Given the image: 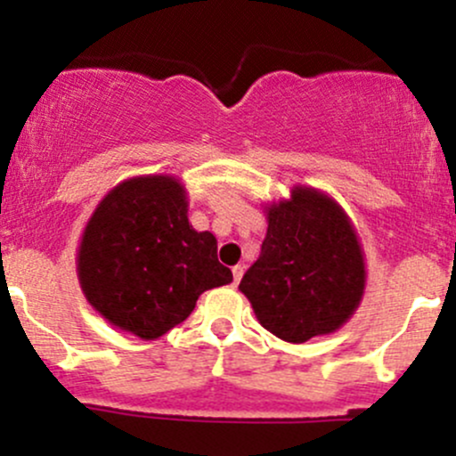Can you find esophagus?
Masks as SVG:
<instances>
[{"instance_id":"obj_1","label":"esophagus","mask_w":456,"mask_h":456,"mask_svg":"<svg viewBox=\"0 0 456 456\" xmlns=\"http://www.w3.org/2000/svg\"><path fill=\"white\" fill-rule=\"evenodd\" d=\"M244 268L246 266H241V264H237V266L232 268V281H235V284H240L241 275H244Z\"/></svg>"}]
</instances>
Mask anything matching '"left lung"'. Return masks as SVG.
I'll use <instances>...</instances> for the list:
<instances>
[{"label": "left lung", "instance_id": "8db88e82", "mask_svg": "<svg viewBox=\"0 0 456 456\" xmlns=\"http://www.w3.org/2000/svg\"><path fill=\"white\" fill-rule=\"evenodd\" d=\"M264 212L266 240L240 284L259 324L293 345L338 331L361 305L367 281L349 215L309 185H296Z\"/></svg>", "mask_w": 456, "mask_h": 456}]
</instances>
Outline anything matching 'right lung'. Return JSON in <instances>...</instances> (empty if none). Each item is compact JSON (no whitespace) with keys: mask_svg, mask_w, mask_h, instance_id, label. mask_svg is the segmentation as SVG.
<instances>
[{"mask_svg":"<svg viewBox=\"0 0 456 456\" xmlns=\"http://www.w3.org/2000/svg\"><path fill=\"white\" fill-rule=\"evenodd\" d=\"M76 266L86 302L141 340L166 336L203 290L232 281L216 259L215 235L194 231L185 185L170 175L111 188L86 221Z\"/></svg>","mask_w":456,"mask_h":456,"instance_id":"right-lung-1","label":"right lung"}]
</instances>
